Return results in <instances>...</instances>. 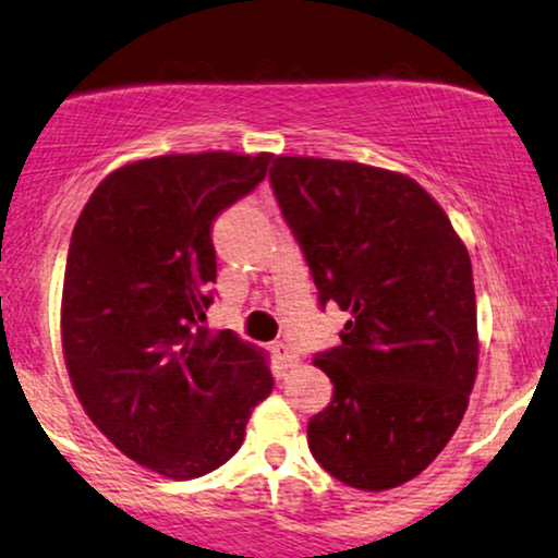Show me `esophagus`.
<instances>
[{
  "mask_svg": "<svg viewBox=\"0 0 558 558\" xmlns=\"http://www.w3.org/2000/svg\"><path fill=\"white\" fill-rule=\"evenodd\" d=\"M272 356H275V360H278L280 364H283V367H293V364L299 362L296 351H293L291 345H286V343H275V345H272Z\"/></svg>",
  "mask_w": 558,
  "mask_h": 558,
  "instance_id": "34e87169",
  "label": "esophagus"
}]
</instances>
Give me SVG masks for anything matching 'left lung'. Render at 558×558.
<instances>
[{"label": "left lung", "mask_w": 558, "mask_h": 558, "mask_svg": "<svg viewBox=\"0 0 558 558\" xmlns=\"http://www.w3.org/2000/svg\"><path fill=\"white\" fill-rule=\"evenodd\" d=\"M270 185L319 306L351 312L341 343L315 354L332 399L306 425L312 457L351 488H396L444 451L470 403V254L438 202L399 172L275 157Z\"/></svg>", "instance_id": "8db88e82"}]
</instances>
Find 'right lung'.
Here are the masks:
<instances>
[{"instance_id": "1", "label": "right lung", "mask_w": 558, "mask_h": 558, "mask_svg": "<svg viewBox=\"0 0 558 558\" xmlns=\"http://www.w3.org/2000/svg\"><path fill=\"white\" fill-rule=\"evenodd\" d=\"M270 155H165L114 170L83 207L62 286V349L86 414L172 480L226 464L272 390L265 356L209 332L213 226L265 181Z\"/></svg>"}]
</instances>
